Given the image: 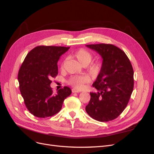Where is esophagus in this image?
<instances>
[{"instance_id": "34e87169", "label": "esophagus", "mask_w": 154, "mask_h": 154, "mask_svg": "<svg viewBox=\"0 0 154 154\" xmlns=\"http://www.w3.org/2000/svg\"><path fill=\"white\" fill-rule=\"evenodd\" d=\"M72 92L73 93H78V92H80V91L79 90L76 89V88H72Z\"/></svg>"}]
</instances>
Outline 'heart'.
Instances as JSON below:
<instances>
[{"mask_svg":"<svg viewBox=\"0 0 154 154\" xmlns=\"http://www.w3.org/2000/svg\"><path fill=\"white\" fill-rule=\"evenodd\" d=\"M74 57L76 58L78 61L81 63L82 66H87L91 62L92 59L93 55L85 49H80L76 51L74 54ZM100 66L98 62H94L91 63L88 66V70L92 74H97L100 70ZM88 79L85 75H72L68 80V84L72 87L76 88H82L84 84L88 82Z\"/></svg>","mask_w":154,"mask_h":154,"instance_id":"b5f03b06","label":"heart"}]
</instances>
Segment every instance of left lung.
Instances as JSON below:
<instances>
[{
    "mask_svg": "<svg viewBox=\"0 0 154 154\" xmlns=\"http://www.w3.org/2000/svg\"><path fill=\"white\" fill-rule=\"evenodd\" d=\"M103 59L101 69L92 84L97 92H91L85 107L87 114L99 122L118 117L127 107L134 88V70L125 53L106 44L87 45Z\"/></svg>",
    "mask_w": 154,
    "mask_h": 154,
    "instance_id": "left-lung-1",
    "label": "left lung"
}]
</instances>
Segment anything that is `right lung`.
Returning <instances> with one entry per match:
<instances>
[{"label": "right lung", "mask_w": 154, "mask_h": 154, "mask_svg": "<svg viewBox=\"0 0 154 154\" xmlns=\"http://www.w3.org/2000/svg\"><path fill=\"white\" fill-rule=\"evenodd\" d=\"M70 47L37 46L24 59L18 73L21 95L32 115L40 118L53 116L62 109L72 91L65 86L54 93L51 79L58 74L57 62Z\"/></svg>", "instance_id": "add662e5"}]
</instances>
